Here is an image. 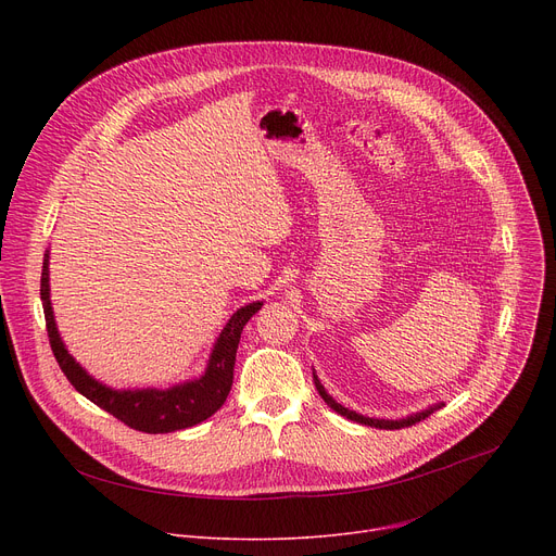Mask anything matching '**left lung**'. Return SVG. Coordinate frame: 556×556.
<instances>
[{"label":"left lung","mask_w":556,"mask_h":556,"mask_svg":"<svg viewBox=\"0 0 556 556\" xmlns=\"http://www.w3.org/2000/svg\"><path fill=\"white\" fill-rule=\"evenodd\" d=\"M313 381H315V388H317L319 396L325 399V403L331 407V410H336L338 415H342V417H346V419H352V421H356V424H365V426L381 428V430H399V428H407V426H413V424H419L421 419L430 417L434 410H440V407L444 405V403H434V405L426 407V410H421V413H417V415H410V417H405V419H396V421H394V419H371V417H363V415H358V413H354V410H346L344 405L336 403L333 396L327 394L325 386L319 383V378L315 376V371H313Z\"/></svg>","instance_id":"8db88e82"}]
</instances>
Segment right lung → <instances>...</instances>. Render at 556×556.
<instances>
[{
	"label": "right lung",
	"mask_w": 556,
	"mask_h": 556,
	"mask_svg": "<svg viewBox=\"0 0 556 556\" xmlns=\"http://www.w3.org/2000/svg\"><path fill=\"white\" fill-rule=\"evenodd\" d=\"M40 300L45 308L47 319V333L51 352L61 365L67 381L92 403L103 407L105 413L124 421L126 426L157 434V432H175L191 428L204 419H210L218 407L225 403L231 381H233V363H237V349L243 333V327L248 319L263 306V302H252L243 308H239L229 317V323L220 331L212 356L207 363V369L195 381H187L180 386H173L168 390H112L97 378L87 374L74 356L65 349V342L58 333L51 300H49V250L45 254L42 263V279H40Z\"/></svg>",
	"instance_id": "right-lung-1"
}]
</instances>
